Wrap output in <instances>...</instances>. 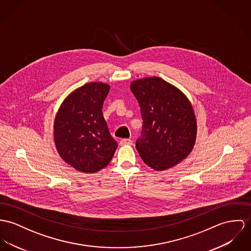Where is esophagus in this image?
Listing matches in <instances>:
<instances>
[{"instance_id": "1", "label": "esophagus", "mask_w": 251, "mask_h": 251, "mask_svg": "<svg viewBox=\"0 0 251 251\" xmlns=\"http://www.w3.org/2000/svg\"><path fill=\"white\" fill-rule=\"evenodd\" d=\"M132 143H133V141H132L131 139H129V138H123V139H121V140L119 141V144H120L121 146H124V145H132Z\"/></svg>"}]
</instances>
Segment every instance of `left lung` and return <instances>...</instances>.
<instances>
[{
  "label": "left lung",
  "instance_id": "1",
  "mask_svg": "<svg viewBox=\"0 0 251 251\" xmlns=\"http://www.w3.org/2000/svg\"><path fill=\"white\" fill-rule=\"evenodd\" d=\"M143 120L135 148L143 161L157 171L171 168L193 149L197 122L193 108L178 89L161 78L133 81Z\"/></svg>",
  "mask_w": 251,
  "mask_h": 251
}]
</instances>
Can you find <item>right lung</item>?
Returning a JSON list of instances; mask_svg holds the SVG:
<instances>
[{
	"label": "right lung",
	"instance_id": "right-lung-1",
	"mask_svg": "<svg viewBox=\"0 0 251 251\" xmlns=\"http://www.w3.org/2000/svg\"><path fill=\"white\" fill-rule=\"evenodd\" d=\"M110 86L88 83L67 97L54 122V141L60 156L80 172L96 173L107 166L117 148L103 116Z\"/></svg>",
	"mask_w": 251,
	"mask_h": 251
}]
</instances>
